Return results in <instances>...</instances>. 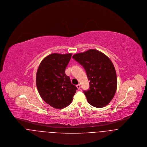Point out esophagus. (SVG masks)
I'll return each instance as SVG.
<instances>
[{"mask_svg":"<svg viewBox=\"0 0 147 147\" xmlns=\"http://www.w3.org/2000/svg\"><path fill=\"white\" fill-rule=\"evenodd\" d=\"M76 87L77 88H78V90H80V88H81V85H80V84H78V85H77L76 86Z\"/></svg>","mask_w":147,"mask_h":147,"instance_id":"esophagus-1","label":"esophagus"}]
</instances>
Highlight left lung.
<instances>
[{
    "mask_svg": "<svg viewBox=\"0 0 147 147\" xmlns=\"http://www.w3.org/2000/svg\"><path fill=\"white\" fill-rule=\"evenodd\" d=\"M85 69L90 88L84 91L91 106L102 108L114 98L117 88V77L114 66L107 56L95 49H90L72 57Z\"/></svg>",
    "mask_w": 147,
    "mask_h": 147,
    "instance_id": "8db88e82",
    "label": "left lung"
}]
</instances>
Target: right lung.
<instances>
[{"instance_id":"add662e5","label":"right lung","mask_w":147,"mask_h":147,"mask_svg":"<svg viewBox=\"0 0 147 147\" xmlns=\"http://www.w3.org/2000/svg\"><path fill=\"white\" fill-rule=\"evenodd\" d=\"M71 55L51 54L42 59L37 71L36 81L38 93L47 104L55 109L69 106L77 90L65 74Z\"/></svg>"}]
</instances>
